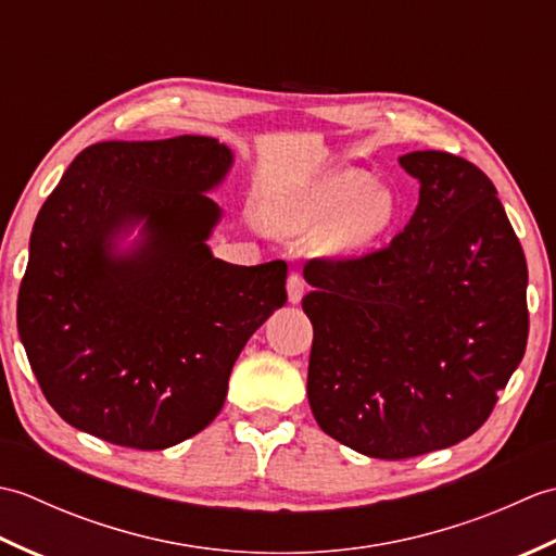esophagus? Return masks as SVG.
Listing matches in <instances>:
<instances>
[{
  "mask_svg": "<svg viewBox=\"0 0 556 556\" xmlns=\"http://www.w3.org/2000/svg\"><path fill=\"white\" fill-rule=\"evenodd\" d=\"M287 291H289V301H291V303H299V301L303 299L305 281H303V277L299 275V271H291V275H289Z\"/></svg>",
  "mask_w": 556,
  "mask_h": 556,
  "instance_id": "obj_1",
  "label": "esophagus"
}]
</instances>
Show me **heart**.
<instances>
[{"label":"heart","instance_id":"heart-1","mask_svg":"<svg viewBox=\"0 0 556 556\" xmlns=\"http://www.w3.org/2000/svg\"><path fill=\"white\" fill-rule=\"evenodd\" d=\"M370 184L365 172L344 169L293 188L271 207V229L285 236L325 231L332 251H358L396 217L392 191Z\"/></svg>","mask_w":556,"mask_h":556}]
</instances>
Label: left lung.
Instances as JSON below:
<instances>
[{
  "label": "left lung",
  "instance_id": "8db88e82",
  "mask_svg": "<svg viewBox=\"0 0 556 556\" xmlns=\"http://www.w3.org/2000/svg\"><path fill=\"white\" fill-rule=\"evenodd\" d=\"M399 162L420 181L406 229L303 269L313 416L337 442L387 460L473 434L528 341V265L497 188L448 152Z\"/></svg>",
  "mask_w": 556,
  "mask_h": 556
}]
</instances>
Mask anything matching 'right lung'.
Here are the masks:
<instances>
[{
	"label": "right lung",
	"instance_id": "obj_1",
	"mask_svg": "<svg viewBox=\"0 0 556 556\" xmlns=\"http://www.w3.org/2000/svg\"><path fill=\"white\" fill-rule=\"evenodd\" d=\"M231 167L207 136L108 140L45 200L18 289V337L74 428L155 452L205 430L245 341L287 303V263L241 267L205 245ZM144 222L131 254L115 236Z\"/></svg>",
	"mask_w": 556,
	"mask_h": 556
}]
</instances>
